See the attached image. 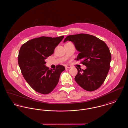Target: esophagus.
Wrapping results in <instances>:
<instances>
[{
    "mask_svg": "<svg viewBox=\"0 0 128 128\" xmlns=\"http://www.w3.org/2000/svg\"><path fill=\"white\" fill-rule=\"evenodd\" d=\"M71 67H72L71 66H66V68H70Z\"/></svg>",
    "mask_w": 128,
    "mask_h": 128,
    "instance_id": "1",
    "label": "esophagus"
}]
</instances>
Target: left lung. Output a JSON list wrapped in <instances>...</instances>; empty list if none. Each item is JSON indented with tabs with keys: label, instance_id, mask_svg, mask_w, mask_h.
<instances>
[{
	"label": "left lung",
	"instance_id": "left-lung-1",
	"mask_svg": "<svg viewBox=\"0 0 128 128\" xmlns=\"http://www.w3.org/2000/svg\"><path fill=\"white\" fill-rule=\"evenodd\" d=\"M71 41L80 52L76 60H82L85 70L78 69L74 80L85 90L92 92L101 87L105 80L110 67L111 54L106 43L94 36L80 34L69 35L64 42Z\"/></svg>",
	"mask_w": 128,
	"mask_h": 128
}]
</instances>
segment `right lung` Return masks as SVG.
I'll use <instances>...</instances> for the list:
<instances>
[{
	"mask_svg": "<svg viewBox=\"0 0 128 128\" xmlns=\"http://www.w3.org/2000/svg\"><path fill=\"white\" fill-rule=\"evenodd\" d=\"M41 36L24 43L19 50L18 61L21 72L31 88L38 92L47 94L57 86L61 73L65 67L57 65L50 69L45 60L54 53V49L64 38Z\"/></svg>",
	"mask_w": 128,
	"mask_h": 128,
	"instance_id": "right-lung-1",
	"label": "right lung"
}]
</instances>
